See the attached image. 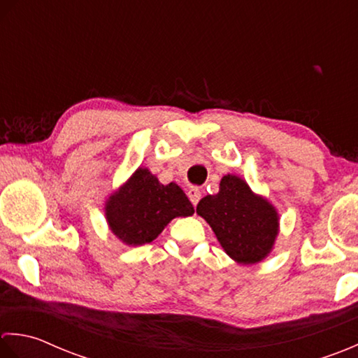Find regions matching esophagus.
Wrapping results in <instances>:
<instances>
[{
	"label": "esophagus",
	"mask_w": 358,
	"mask_h": 358,
	"mask_svg": "<svg viewBox=\"0 0 358 358\" xmlns=\"http://www.w3.org/2000/svg\"><path fill=\"white\" fill-rule=\"evenodd\" d=\"M188 198H189V201H192V203L193 206L196 207L198 206V202H199V199H201V192H199V188L198 187H192L188 189Z\"/></svg>",
	"instance_id": "esophagus-1"
}]
</instances>
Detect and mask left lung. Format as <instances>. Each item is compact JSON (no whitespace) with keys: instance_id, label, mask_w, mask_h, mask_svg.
Listing matches in <instances>:
<instances>
[{"instance_id":"8db88e82","label":"left lung","mask_w":358,"mask_h":358,"mask_svg":"<svg viewBox=\"0 0 358 358\" xmlns=\"http://www.w3.org/2000/svg\"><path fill=\"white\" fill-rule=\"evenodd\" d=\"M196 213L210 224L225 253L239 264L264 259L278 235L275 207L235 174L224 176L220 193L202 198Z\"/></svg>"}]
</instances>
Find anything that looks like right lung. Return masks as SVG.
Listing matches in <instances>:
<instances>
[{
  "mask_svg": "<svg viewBox=\"0 0 358 358\" xmlns=\"http://www.w3.org/2000/svg\"><path fill=\"white\" fill-rule=\"evenodd\" d=\"M194 213L179 185H162L147 169H137L127 184L109 196L105 215L109 229L127 245H142L156 239L178 216Z\"/></svg>",
  "mask_w": 358,
  "mask_h": 358,
  "instance_id": "1",
  "label": "right lung"
}]
</instances>
